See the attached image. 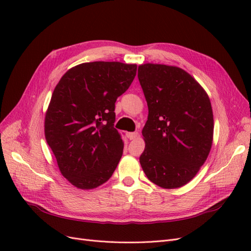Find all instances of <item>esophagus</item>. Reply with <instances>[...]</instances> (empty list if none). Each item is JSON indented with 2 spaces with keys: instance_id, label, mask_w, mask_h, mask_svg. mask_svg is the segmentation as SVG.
<instances>
[{
  "instance_id": "1",
  "label": "esophagus",
  "mask_w": 251,
  "mask_h": 251,
  "mask_svg": "<svg viewBox=\"0 0 251 251\" xmlns=\"http://www.w3.org/2000/svg\"><path fill=\"white\" fill-rule=\"evenodd\" d=\"M139 136V133L138 132H132V133H127V137L130 140H134L136 139Z\"/></svg>"
}]
</instances>
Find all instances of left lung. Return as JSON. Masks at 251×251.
Segmentation results:
<instances>
[{
	"instance_id": "8db88e82",
	"label": "left lung",
	"mask_w": 251,
	"mask_h": 251,
	"mask_svg": "<svg viewBox=\"0 0 251 251\" xmlns=\"http://www.w3.org/2000/svg\"><path fill=\"white\" fill-rule=\"evenodd\" d=\"M138 79L149 108L141 168L158 186H183L211 149L214 116L208 95L178 67L144 64L138 67Z\"/></svg>"
}]
</instances>
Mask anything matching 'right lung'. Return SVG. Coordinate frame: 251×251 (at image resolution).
I'll return each instance as SVG.
<instances>
[{
	"instance_id": "1",
	"label": "right lung",
	"mask_w": 251,
	"mask_h": 251,
	"mask_svg": "<svg viewBox=\"0 0 251 251\" xmlns=\"http://www.w3.org/2000/svg\"><path fill=\"white\" fill-rule=\"evenodd\" d=\"M137 66L83 63L56 85L45 117V137L58 169L71 184L91 189L107 182L123 156L114 127L115 102L131 86Z\"/></svg>"
}]
</instances>
